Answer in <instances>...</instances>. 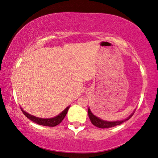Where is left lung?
Here are the masks:
<instances>
[{
	"label": "left lung",
	"mask_w": 158,
	"mask_h": 158,
	"mask_svg": "<svg viewBox=\"0 0 158 158\" xmlns=\"http://www.w3.org/2000/svg\"><path fill=\"white\" fill-rule=\"evenodd\" d=\"M134 113H131V114L127 118L125 119V120H120V121H113V122H109V121H105V120H103L102 119L99 118L97 116H95L93 113L91 112V110H90L89 108H88V115H89V118L90 119V121H91V123L94 125V126L97 127L99 128H109V127H115V126H117L120 125V124H122L123 123L125 122V121L128 120L129 119H130V118L131 116L133 115Z\"/></svg>",
	"instance_id": "8db88e82"
}]
</instances>
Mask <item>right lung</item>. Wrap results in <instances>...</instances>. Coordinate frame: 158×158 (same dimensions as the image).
Wrapping results in <instances>:
<instances>
[{"instance_id": "add662e5", "label": "right lung", "mask_w": 158, "mask_h": 158, "mask_svg": "<svg viewBox=\"0 0 158 158\" xmlns=\"http://www.w3.org/2000/svg\"><path fill=\"white\" fill-rule=\"evenodd\" d=\"M70 106H68L67 108H66L62 112L59 114L56 117L52 118H37L35 116H33L30 115L29 113H28L24 111V110L21 108V110L24 113V115L27 117L29 120H31V121H33V123H35L38 124V125H43V126H48V127H55L57 125H59L62 120H64V118H65V116L66 115L67 112H68V110L69 109Z\"/></svg>"}]
</instances>
